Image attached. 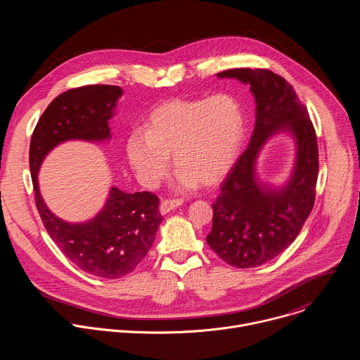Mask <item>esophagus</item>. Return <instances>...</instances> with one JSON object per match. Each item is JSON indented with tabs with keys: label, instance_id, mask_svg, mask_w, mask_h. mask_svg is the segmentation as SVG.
I'll return each instance as SVG.
<instances>
[{
	"label": "esophagus",
	"instance_id": "34e87169",
	"mask_svg": "<svg viewBox=\"0 0 360 360\" xmlns=\"http://www.w3.org/2000/svg\"><path fill=\"white\" fill-rule=\"evenodd\" d=\"M182 202H184L182 199H164L160 205V211H161L162 215H165V214L171 212L172 210L181 207Z\"/></svg>",
	"mask_w": 360,
	"mask_h": 360
}]
</instances>
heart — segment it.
Listing matches in <instances>:
<instances>
[{
	"instance_id": "1",
	"label": "heart",
	"mask_w": 360,
	"mask_h": 360,
	"mask_svg": "<svg viewBox=\"0 0 360 360\" xmlns=\"http://www.w3.org/2000/svg\"><path fill=\"white\" fill-rule=\"evenodd\" d=\"M245 129L243 108L229 94L171 99L148 115L143 129L129 134L127 158L145 186L165 178L171 153L182 186H210L236 162Z\"/></svg>"
}]
</instances>
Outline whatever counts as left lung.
Segmentation results:
<instances>
[{
  "instance_id": "left-lung-1",
  "label": "left lung",
  "mask_w": 360,
  "mask_h": 360,
  "mask_svg": "<svg viewBox=\"0 0 360 360\" xmlns=\"http://www.w3.org/2000/svg\"><path fill=\"white\" fill-rule=\"evenodd\" d=\"M218 77L250 85L256 121L248 148L212 203V229L207 242L231 266L255 268L283 252L312 212L319 171L318 141L306 107L281 75L265 68H235ZM278 131L294 136L297 160L290 181L274 190L257 182L254 164L264 142Z\"/></svg>"
}]
</instances>
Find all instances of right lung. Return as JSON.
<instances>
[{
  "label": "right lung",
  "instance_id": "1",
  "mask_svg": "<svg viewBox=\"0 0 360 360\" xmlns=\"http://www.w3.org/2000/svg\"><path fill=\"white\" fill-rule=\"evenodd\" d=\"M121 95L117 85H85L63 92L41 115L30 143L35 205L48 235L81 271L105 279L128 275L148 255L164 219L160 198L152 192L127 193L112 186L96 217L71 224L48 210L39 193L38 171L46 153L65 141L110 139L108 121Z\"/></svg>",
  "mask_w": 360,
  "mask_h": 360
}]
</instances>
